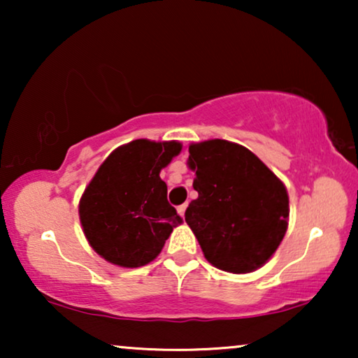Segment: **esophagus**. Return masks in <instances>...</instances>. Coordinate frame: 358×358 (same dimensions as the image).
Returning <instances> with one entry per match:
<instances>
[{
	"label": "esophagus",
	"instance_id": "esophagus-1",
	"mask_svg": "<svg viewBox=\"0 0 358 358\" xmlns=\"http://www.w3.org/2000/svg\"><path fill=\"white\" fill-rule=\"evenodd\" d=\"M185 210H187V203H182V205H179V207H178V212H179V215L182 218H184V215H185Z\"/></svg>",
	"mask_w": 358,
	"mask_h": 358
}]
</instances>
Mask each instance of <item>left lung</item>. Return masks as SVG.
Returning a JSON list of instances; mask_svg holds the SVG:
<instances>
[{
    "label": "left lung",
    "mask_w": 358,
    "mask_h": 358,
    "mask_svg": "<svg viewBox=\"0 0 358 358\" xmlns=\"http://www.w3.org/2000/svg\"><path fill=\"white\" fill-rule=\"evenodd\" d=\"M187 166L199 197L185 222L205 259L224 272L257 271L287 233L285 184L251 150L228 140L190 143Z\"/></svg>",
    "instance_id": "left-lung-1"
}]
</instances>
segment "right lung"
<instances>
[{
	"mask_svg": "<svg viewBox=\"0 0 358 358\" xmlns=\"http://www.w3.org/2000/svg\"><path fill=\"white\" fill-rule=\"evenodd\" d=\"M180 150L174 140H134L112 151L86 185L78 207L83 233L107 262L127 268L146 266L182 223L159 178Z\"/></svg>",
	"mask_w": 358,
	"mask_h": 358,
	"instance_id": "add662e5",
	"label": "right lung"
}]
</instances>
